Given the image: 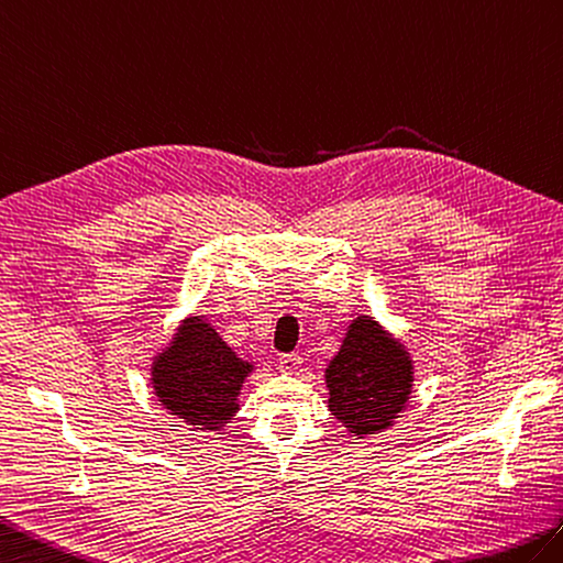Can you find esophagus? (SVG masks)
I'll return each mask as SVG.
<instances>
[{"label": "esophagus", "instance_id": "34e87169", "mask_svg": "<svg viewBox=\"0 0 563 563\" xmlns=\"http://www.w3.org/2000/svg\"><path fill=\"white\" fill-rule=\"evenodd\" d=\"M301 364H303V358L298 354H284L279 358V371L286 373V376H296V373L301 371Z\"/></svg>", "mask_w": 563, "mask_h": 563}]
</instances>
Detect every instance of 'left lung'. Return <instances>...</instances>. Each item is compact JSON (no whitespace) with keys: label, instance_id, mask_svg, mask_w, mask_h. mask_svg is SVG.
Segmentation results:
<instances>
[{"label":"left lung","instance_id":"1","mask_svg":"<svg viewBox=\"0 0 563 563\" xmlns=\"http://www.w3.org/2000/svg\"><path fill=\"white\" fill-rule=\"evenodd\" d=\"M324 387L332 417L349 435L368 439L402 417L415 387V358L376 318L356 316L324 368Z\"/></svg>","mask_w":563,"mask_h":563}]
</instances>
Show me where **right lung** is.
I'll return each instance as SVG.
<instances>
[{
	"instance_id": "obj_1",
	"label": "right lung",
	"mask_w": 563,
	"mask_h": 563,
	"mask_svg": "<svg viewBox=\"0 0 563 563\" xmlns=\"http://www.w3.org/2000/svg\"><path fill=\"white\" fill-rule=\"evenodd\" d=\"M148 385L168 415L207 433L227 429L255 361L239 356L202 313H187L148 364Z\"/></svg>"
}]
</instances>
